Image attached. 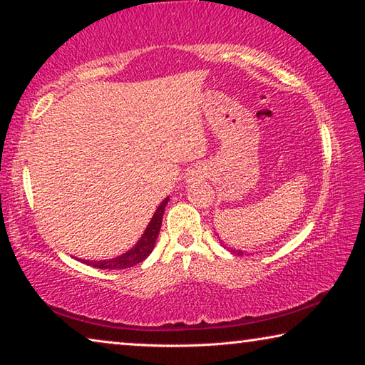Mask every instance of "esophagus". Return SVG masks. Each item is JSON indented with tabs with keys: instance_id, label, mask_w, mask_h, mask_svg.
<instances>
[{
	"instance_id": "obj_1",
	"label": "esophagus",
	"mask_w": 365,
	"mask_h": 365,
	"mask_svg": "<svg viewBox=\"0 0 365 365\" xmlns=\"http://www.w3.org/2000/svg\"><path fill=\"white\" fill-rule=\"evenodd\" d=\"M207 174H206V169L205 168H195V169H190L187 172V182L191 183V182H196V180H202Z\"/></svg>"
}]
</instances>
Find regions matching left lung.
<instances>
[{"label": "left lung", "instance_id": "8db88e82", "mask_svg": "<svg viewBox=\"0 0 365 365\" xmlns=\"http://www.w3.org/2000/svg\"><path fill=\"white\" fill-rule=\"evenodd\" d=\"M233 255H238V256H243L245 251H240V250H232Z\"/></svg>", "mask_w": 365, "mask_h": 365}]
</instances>
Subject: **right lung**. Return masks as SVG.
<instances>
[{
    "instance_id": "1",
    "label": "right lung",
    "mask_w": 365,
    "mask_h": 365,
    "mask_svg": "<svg viewBox=\"0 0 365 365\" xmlns=\"http://www.w3.org/2000/svg\"><path fill=\"white\" fill-rule=\"evenodd\" d=\"M169 197L160 202L159 207L154 212L153 219L150 224H148L146 230L141 235V238L138 240V243L133 246V248L128 250L123 255L113 257V259H103V261H82L86 265H91V267L96 269H109V270H119V269H127V267H133V265L140 264L141 261L151 255V251L154 250V243H156L158 235L160 230V224H163V215L165 211V206H168Z\"/></svg>"
}]
</instances>
